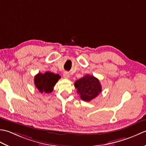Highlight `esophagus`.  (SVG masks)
<instances>
[{"mask_svg":"<svg viewBox=\"0 0 146 146\" xmlns=\"http://www.w3.org/2000/svg\"><path fill=\"white\" fill-rule=\"evenodd\" d=\"M63 76H64V78L68 79L70 78L69 73H68V72H67V71H64V73H63Z\"/></svg>","mask_w":146,"mask_h":146,"instance_id":"34e87169","label":"esophagus"}]
</instances>
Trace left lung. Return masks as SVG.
Segmentation results:
<instances>
[{"label": "left lung", "mask_w": 146, "mask_h": 146, "mask_svg": "<svg viewBox=\"0 0 146 146\" xmlns=\"http://www.w3.org/2000/svg\"><path fill=\"white\" fill-rule=\"evenodd\" d=\"M77 93L80 94L82 100L89 102L102 92V86L99 80L94 76L86 75L75 83Z\"/></svg>", "instance_id": "left-lung-1"}]
</instances>
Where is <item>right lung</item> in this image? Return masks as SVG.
Listing matches in <instances>:
<instances>
[{"instance_id": "1", "label": "right lung", "mask_w": 146, "mask_h": 146, "mask_svg": "<svg viewBox=\"0 0 146 146\" xmlns=\"http://www.w3.org/2000/svg\"><path fill=\"white\" fill-rule=\"evenodd\" d=\"M60 78L58 74L49 71H46L44 74L39 73L35 76V85L39 92L49 94L53 90L54 85Z\"/></svg>"}]
</instances>
